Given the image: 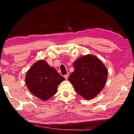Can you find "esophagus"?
I'll list each match as a JSON object with an SVG mask.
<instances>
[{
	"label": "esophagus",
	"mask_w": 134,
	"mask_h": 134,
	"mask_svg": "<svg viewBox=\"0 0 134 134\" xmlns=\"http://www.w3.org/2000/svg\"><path fill=\"white\" fill-rule=\"evenodd\" d=\"M69 74H65V75H64V78L65 79V80H67L68 79V77H69Z\"/></svg>",
	"instance_id": "1"
}]
</instances>
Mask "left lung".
Returning a JSON list of instances; mask_svg holds the SVG:
<instances>
[{
  "label": "left lung",
  "mask_w": 134,
  "mask_h": 134,
  "mask_svg": "<svg viewBox=\"0 0 134 134\" xmlns=\"http://www.w3.org/2000/svg\"><path fill=\"white\" fill-rule=\"evenodd\" d=\"M74 71L69 80L77 93L86 100H91L100 92L106 85L108 69L97 57L87 54L74 62Z\"/></svg>",
  "instance_id": "left-lung-1"
}]
</instances>
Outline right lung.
Returning <instances> with one entry per match:
<instances>
[{"label":"right lung","instance_id":"right-lung-1","mask_svg":"<svg viewBox=\"0 0 134 134\" xmlns=\"http://www.w3.org/2000/svg\"><path fill=\"white\" fill-rule=\"evenodd\" d=\"M65 79L45 61L35 63L25 76V83L31 93L43 101L53 97L57 93L58 86Z\"/></svg>","mask_w":134,"mask_h":134}]
</instances>
